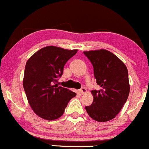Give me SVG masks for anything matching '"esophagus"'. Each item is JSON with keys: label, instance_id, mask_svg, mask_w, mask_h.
Masks as SVG:
<instances>
[{"label": "esophagus", "instance_id": "34e87169", "mask_svg": "<svg viewBox=\"0 0 149 149\" xmlns=\"http://www.w3.org/2000/svg\"><path fill=\"white\" fill-rule=\"evenodd\" d=\"M80 91V93H82V94H84V93H85L87 92L86 89H85V88H81V89H80V91Z\"/></svg>", "mask_w": 149, "mask_h": 149}]
</instances>
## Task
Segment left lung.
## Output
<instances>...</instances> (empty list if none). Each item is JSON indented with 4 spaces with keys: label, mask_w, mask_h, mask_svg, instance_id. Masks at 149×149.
Masks as SVG:
<instances>
[{
    "label": "left lung",
    "mask_w": 149,
    "mask_h": 149,
    "mask_svg": "<svg viewBox=\"0 0 149 149\" xmlns=\"http://www.w3.org/2000/svg\"><path fill=\"white\" fill-rule=\"evenodd\" d=\"M83 53L91 61L97 85L101 87L98 91H91L93 101L85 109L95 121H109L119 114L129 95L127 69L117 56L107 50Z\"/></svg>",
    "instance_id": "left-lung-1"
}]
</instances>
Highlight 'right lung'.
Masks as SVG:
<instances>
[{
    "instance_id": "1",
    "label": "right lung",
    "mask_w": 149,
    "mask_h": 149,
    "mask_svg": "<svg viewBox=\"0 0 149 149\" xmlns=\"http://www.w3.org/2000/svg\"><path fill=\"white\" fill-rule=\"evenodd\" d=\"M77 52L50 45L40 49L26 61L23 87L29 106L41 118L54 120L61 117L69 101L76 95L56 82L65 64Z\"/></svg>"
}]
</instances>
